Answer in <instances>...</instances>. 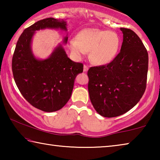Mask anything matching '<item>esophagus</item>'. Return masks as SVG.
<instances>
[{
    "instance_id": "1",
    "label": "esophagus",
    "mask_w": 160,
    "mask_h": 160,
    "mask_svg": "<svg viewBox=\"0 0 160 160\" xmlns=\"http://www.w3.org/2000/svg\"><path fill=\"white\" fill-rule=\"evenodd\" d=\"M88 66H87V65L84 64V66H83V71H84V72H87V71H88Z\"/></svg>"
}]
</instances>
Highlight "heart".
<instances>
[{
	"instance_id": "obj_1",
	"label": "heart",
	"mask_w": 160,
	"mask_h": 160,
	"mask_svg": "<svg viewBox=\"0 0 160 160\" xmlns=\"http://www.w3.org/2000/svg\"><path fill=\"white\" fill-rule=\"evenodd\" d=\"M120 44V37L114 32L87 28L77 34L76 40L70 41L69 48L76 57L90 51V58L94 63L104 65L115 58Z\"/></svg>"
}]
</instances>
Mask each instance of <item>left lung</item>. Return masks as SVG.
Here are the masks:
<instances>
[{"instance_id": "8db88e82", "label": "left lung", "mask_w": 160, "mask_h": 160, "mask_svg": "<svg viewBox=\"0 0 160 160\" xmlns=\"http://www.w3.org/2000/svg\"><path fill=\"white\" fill-rule=\"evenodd\" d=\"M121 51L108 64L90 68L88 91L97 112L108 118L128 112L137 104L147 85L148 53L139 37L120 28Z\"/></svg>"}]
</instances>
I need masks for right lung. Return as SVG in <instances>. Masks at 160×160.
<instances>
[{"label":"right lung","mask_w":160,"mask_h":160,"mask_svg":"<svg viewBox=\"0 0 160 160\" xmlns=\"http://www.w3.org/2000/svg\"><path fill=\"white\" fill-rule=\"evenodd\" d=\"M45 28L66 30V22L48 18L26 28L16 44L12 70L24 98L38 109L53 112L63 108L70 99L75 77L82 72L83 64L70 60L61 46L45 60L35 58L30 47L32 36L36 30ZM67 41L66 37L64 42Z\"/></svg>","instance_id":"obj_1"}]
</instances>
